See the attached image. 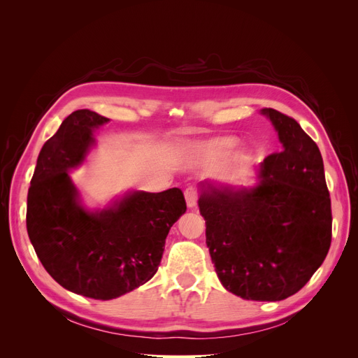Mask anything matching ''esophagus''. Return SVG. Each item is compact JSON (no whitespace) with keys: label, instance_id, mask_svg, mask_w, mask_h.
<instances>
[{"label":"esophagus","instance_id":"34e87169","mask_svg":"<svg viewBox=\"0 0 358 358\" xmlns=\"http://www.w3.org/2000/svg\"><path fill=\"white\" fill-rule=\"evenodd\" d=\"M197 199H199V194H197V189H196V188L189 187V188L185 189V200H187V204H188L189 209L196 208Z\"/></svg>","mask_w":358,"mask_h":358}]
</instances>
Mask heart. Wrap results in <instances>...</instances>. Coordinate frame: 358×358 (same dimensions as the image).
Wrapping results in <instances>:
<instances>
[{
	"mask_svg": "<svg viewBox=\"0 0 358 358\" xmlns=\"http://www.w3.org/2000/svg\"><path fill=\"white\" fill-rule=\"evenodd\" d=\"M236 146L234 137H216L209 140V142L200 143L197 146V152L201 155H222L230 152V150Z\"/></svg>",
	"mask_w": 358,
	"mask_h": 358,
	"instance_id": "heart-1",
	"label": "heart"
}]
</instances>
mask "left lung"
I'll return each mask as SVG.
<instances>
[{"label":"left lung","mask_w":358,"mask_h":358,"mask_svg":"<svg viewBox=\"0 0 358 358\" xmlns=\"http://www.w3.org/2000/svg\"><path fill=\"white\" fill-rule=\"evenodd\" d=\"M282 150L259 162L254 187L199 183L206 245L227 291L279 301L306 285L331 243V203L317 143L294 119L263 109Z\"/></svg>","instance_id":"8db88e82"}]
</instances>
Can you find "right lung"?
I'll list each match as a JSON object with an SVG mask.
<instances>
[{
	"instance_id": "1",
	"label": "right lung",
	"mask_w": 358,
	"mask_h": 358,
	"mask_svg": "<svg viewBox=\"0 0 358 358\" xmlns=\"http://www.w3.org/2000/svg\"><path fill=\"white\" fill-rule=\"evenodd\" d=\"M88 109L64 119L43 145L27 200V230L48 273L66 289L112 300L146 284L164 252L166 237L187 203L179 188L128 191L103 209H90L70 178L109 122Z\"/></svg>"
}]
</instances>
